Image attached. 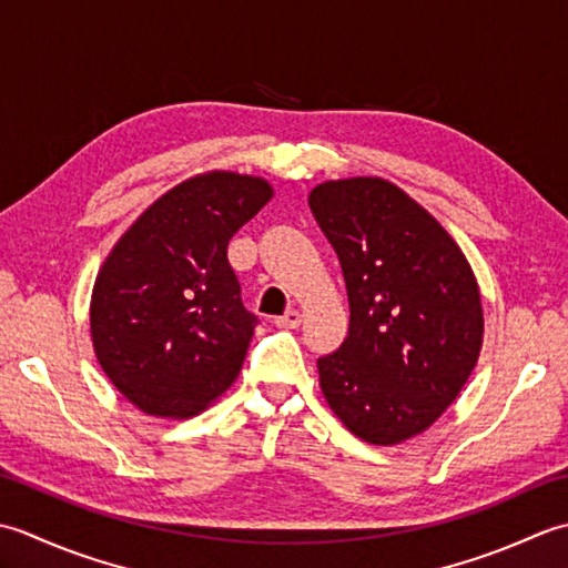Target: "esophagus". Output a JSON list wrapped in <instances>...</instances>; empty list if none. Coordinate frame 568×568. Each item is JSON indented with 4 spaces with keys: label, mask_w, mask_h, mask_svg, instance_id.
Returning a JSON list of instances; mask_svg holds the SVG:
<instances>
[{
    "label": "esophagus",
    "mask_w": 568,
    "mask_h": 568,
    "mask_svg": "<svg viewBox=\"0 0 568 568\" xmlns=\"http://www.w3.org/2000/svg\"><path fill=\"white\" fill-rule=\"evenodd\" d=\"M274 323H276V326H280V328H296L298 323H301V314H298L296 308H288L284 316L274 318Z\"/></svg>",
    "instance_id": "34e87169"
}]
</instances>
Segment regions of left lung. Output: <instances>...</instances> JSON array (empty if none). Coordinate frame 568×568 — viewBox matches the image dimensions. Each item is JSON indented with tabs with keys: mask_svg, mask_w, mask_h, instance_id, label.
I'll use <instances>...</instances> for the list:
<instances>
[{
	"mask_svg": "<svg viewBox=\"0 0 568 568\" xmlns=\"http://www.w3.org/2000/svg\"><path fill=\"white\" fill-rule=\"evenodd\" d=\"M308 205L351 304L341 348L318 357L323 395L363 442H407L446 412L478 363L476 276L454 237L395 183L326 181Z\"/></svg>",
	"mask_w": 568,
	"mask_h": 568,
	"instance_id": "left-lung-1",
	"label": "left lung"
}]
</instances>
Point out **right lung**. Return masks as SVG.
Masks as SVG:
<instances>
[{
    "label": "right lung",
    "instance_id": "1",
    "mask_svg": "<svg viewBox=\"0 0 568 568\" xmlns=\"http://www.w3.org/2000/svg\"><path fill=\"white\" fill-rule=\"evenodd\" d=\"M270 199L264 179L205 173L149 205L110 252L92 288V345L134 407L183 419L235 382L260 318L227 245Z\"/></svg>",
    "mask_w": 568,
    "mask_h": 568
}]
</instances>
